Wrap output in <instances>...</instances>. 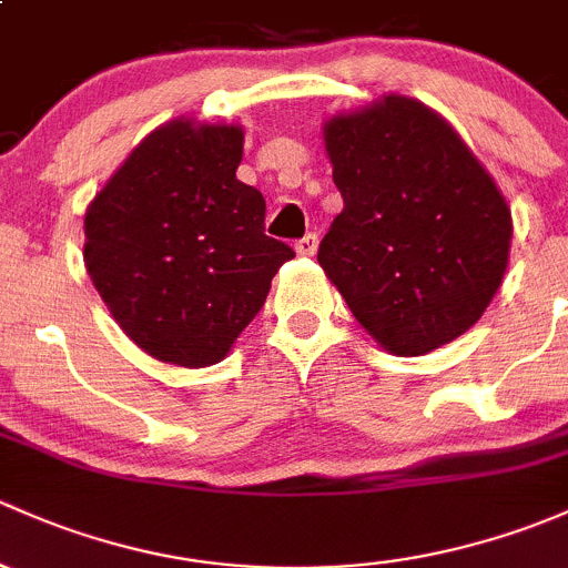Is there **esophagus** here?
I'll use <instances>...</instances> for the list:
<instances>
[{"label": "esophagus", "instance_id": "obj_1", "mask_svg": "<svg viewBox=\"0 0 568 568\" xmlns=\"http://www.w3.org/2000/svg\"><path fill=\"white\" fill-rule=\"evenodd\" d=\"M295 251L301 256H314V251H317V235H306L301 237V241L295 243Z\"/></svg>", "mask_w": 568, "mask_h": 568}]
</instances>
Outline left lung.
<instances>
[{"mask_svg":"<svg viewBox=\"0 0 568 568\" xmlns=\"http://www.w3.org/2000/svg\"><path fill=\"white\" fill-rule=\"evenodd\" d=\"M344 207L317 262L388 353L413 358L481 320L508 267L511 210L437 111L383 95L323 125Z\"/></svg>","mask_w":568,"mask_h":568,"instance_id":"obj_1","label":"left lung"}]
</instances>
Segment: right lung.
<instances>
[{"instance_id":"right-lung-1","label":"right lung","mask_w":568,"mask_h":568,"mask_svg":"<svg viewBox=\"0 0 568 568\" xmlns=\"http://www.w3.org/2000/svg\"><path fill=\"white\" fill-rule=\"evenodd\" d=\"M243 125L178 116L142 139L84 213V265L125 336L163 364L226 358L295 251L237 180Z\"/></svg>"}]
</instances>
